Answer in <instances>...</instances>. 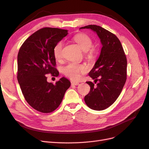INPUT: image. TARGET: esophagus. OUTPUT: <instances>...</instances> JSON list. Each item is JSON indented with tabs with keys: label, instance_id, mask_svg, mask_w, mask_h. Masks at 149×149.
Returning <instances> with one entry per match:
<instances>
[{
	"label": "esophagus",
	"instance_id": "34e87169",
	"mask_svg": "<svg viewBox=\"0 0 149 149\" xmlns=\"http://www.w3.org/2000/svg\"><path fill=\"white\" fill-rule=\"evenodd\" d=\"M79 84V83L75 82V81H71V85H72V86H77Z\"/></svg>",
	"mask_w": 149,
	"mask_h": 149
}]
</instances>
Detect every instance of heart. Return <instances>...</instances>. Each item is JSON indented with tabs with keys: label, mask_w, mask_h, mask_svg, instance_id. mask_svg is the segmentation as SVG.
I'll list each match as a JSON object with an SVG mask.
<instances>
[{
	"label": "heart",
	"mask_w": 149,
	"mask_h": 149,
	"mask_svg": "<svg viewBox=\"0 0 149 149\" xmlns=\"http://www.w3.org/2000/svg\"><path fill=\"white\" fill-rule=\"evenodd\" d=\"M74 40L84 52H86L88 56H92L93 50L91 48L93 46V42L89 36L83 34H79L74 37ZM63 46V43L62 42H59L54 48V56L57 60H60L62 57ZM86 71L87 68L84 65H78L74 63H69L63 68V74L72 80H79L81 74Z\"/></svg>",
	"instance_id": "obj_1"
}]
</instances>
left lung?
I'll list each match as a JSON object with an SVG mask.
<instances>
[{
	"label": "left lung",
	"instance_id": "obj_1",
	"mask_svg": "<svg viewBox=\"0 0 149 149\" xmlns=\"http://www.w3.org/2000/svg\"><path fill=\"white\" fill-rule=\"evenodd\" d=\"M95 33L102 45L100 55L89 75L97 85L87 81L90 92L84 97L87 106L93 110L103 111L118 98L126 81L127 59L117 37L100 26L90 25L81 27Z\"/></svg>",
	"mask_w": 149,
	"mask_h": 149
}]
</instances>
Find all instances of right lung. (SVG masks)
<instances>
[{"instance_id":"add662e5","label":"right lung","mask_w":149,"mask_h":149,"mask_svg":"<svg viewBox=\"0 0 149 149\" xmlns=\"http://www.w3.org/2000/svg\"><path fill=\"white\" fill-rule=\"evenodd\" d=\"M68 30L43 28L30 36L17 56V80L28 103L37 111L50 113L59 106L70 82L62 77L54 84L46 74L58 77L54 48L68 35Z\"/></svg>"}]
</instances>
